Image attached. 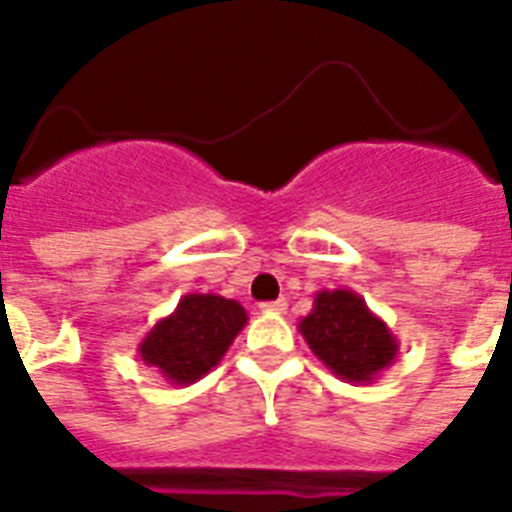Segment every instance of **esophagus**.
<instances>
[{
  "mask_svg": "<svg viewBox=\"0 0 512 512\" xmlns=\"http://www.w3.org/2000/svg\"><path fill=\"white\" fill-rule=\"evenodd\" d=\"M265 313H284L287 311V300L284 297H279V300H273V303H263L260 305Z\"/></svg>",
  "mask_w": 512,
  "mask_h": 512,
  "instance_id": "34e87169",
  "label": "esophagus"
}]
</instances>
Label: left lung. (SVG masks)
Returning a JSON list of instances; mask_svg holds the SVG:
<instances>
[{"instance_id": "1", "label": "left lung", "mask_w": 512, "mask_h": 512, "mask_svg": "<svg viewBox=\"0 0 512 512\" xmlns=\"http://www.w3.org/2000/svg\"><path fill=\"white\" fill-rule=\"evenodd\" d=\"M297 329L313 356L353 385L374 382L398 356V340L388 324L353 289H321Z\"/></svg>"}]
</instances>
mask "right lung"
Segmentation results:
<instances>
[{
	"mask_svg": "<svg viewBox=\"0 0 512 512\" xmlns=\"http://www.w3.org/2000/svg\"><path fill=\"white\" fill-rule=\"evenodd\" d=\"M247 327V311L220 295L180 297L175 311L148 329L138 356L172 385H193L220 364L231 342Z\"/></svg>",
	"mask_w": 512,
	"mask_h": 512,
	"instance_id": "add662e5",
	"label": "right lung"
}]
</instances>
